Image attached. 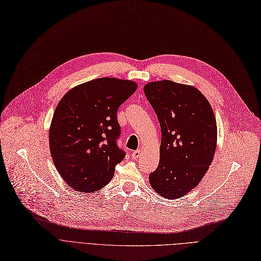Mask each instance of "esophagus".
Wrapping results in <instances>:
<instances>
[{
	"label": "esophagus",
	"mask_w": 261,
	"mask_h": 261,
	"mask_svg": "<svg viewBox=\"0 0 261 261\" xmlns=\"http://www.w3.org/2000/svg\"><path fill=\"white\" fill-rule=\"evenodd\" d=\"M140 155H141V151H140V150L134 151V152L132 153V157H133V159H135V160H137V159L140 157Z\"/></svg>",
	"instance_id": "obj_1"
}]
</instances>
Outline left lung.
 <instances>
[{
	"label": "left lung",
	"instance_id": "8db88e82",
	"mask_svg": "<svg viewBox=\"0 0 261 261\" xmlns=\"http://www.w3.org/2000/svg\"><path fill=\"white\" fill-rule=\"evenodd\" d=\"M143 90L161 128L159 164L148 180L160 196L181 197L213 163L218 137L214 110L193 86L165 80L147 83Z\"/></svg>",
	"mask_w": 261,
	"mask_h": 261
}]
</instances>
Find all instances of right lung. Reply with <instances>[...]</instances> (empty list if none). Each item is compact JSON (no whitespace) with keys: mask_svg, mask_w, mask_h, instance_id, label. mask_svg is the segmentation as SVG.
Returning <instances> with one entry per match:
<instances>
[{"mask_svg":"<svg viewBox=\"0 0 261 261\" xmlns=\"http://www.w3.org/2000/svg\"><path fill=\"white\" fill-rule=\"evenodd\" d=\"M137 87L133 81L102 77L61 97L49 126V151L59 175L74 190L95 192L113 178L125 157L117 145L118 108Z\"/></svg>","mask_w":261,"mask_h":261,"instance_id":"add662e5","label":"right lung"}]
</instances>
